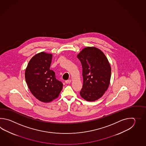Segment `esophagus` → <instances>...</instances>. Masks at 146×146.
<instances>
[{
    "label": "esophagus",
    "instance_id": "1",
    "mask_svg": "<svg viewBox=\"0 0 146 146\" xmlns=\"http://www.w3.org/2000/svg\"><path fill=\"white\" fill-rule=\"evenodd\" d=\"M71 81L72 80H70V79H69V80H67L65 81V83L66 84H70V82H71Z\"/></svg>",
    "mask_w": 146,
    "mask_h": 146
}]
</instances>
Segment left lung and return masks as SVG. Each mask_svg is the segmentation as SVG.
<instances>
[{"mask_svg": "<svg viewBox=\"0 0 146 146\" xmlns=\"http://www.w3.org/2000/svg\"><path fill=\"white\" fill-rule=\"evenodd\" d=\"M82 67L83 86L81 96L94 101L102 96L110 84L111 68L102 52L94 47H87L78 55Z\"/></svg>", "mask_w": 146, "mask_h": 146, "instance_id": "1", "label": "left lung"}]
</instances>
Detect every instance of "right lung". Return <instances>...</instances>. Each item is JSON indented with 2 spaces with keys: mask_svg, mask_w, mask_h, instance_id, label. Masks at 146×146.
<instances>
[{
  "mask_svg": "<svg viewBox=\"0 0 146 146\" xmlns=\"http://www.w3.org/2000/svg\"><path fill=\"white\" fill-rule=\"evenodd\" d=\"M52 54L44 52L33 56L28 63L25 78L29 89L37 99L50 102L57 98L63 84L56 79L55 73L50 70Z\"/></svg>",
  "mask_w": 146,
  "mask_h": 146,
  "instance_id": "add662e5",
  "label": "right lung"
}]
</instances>
